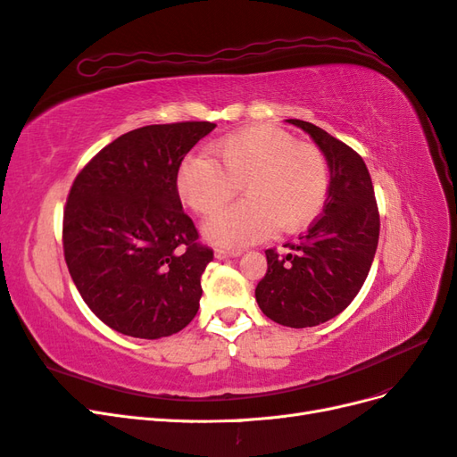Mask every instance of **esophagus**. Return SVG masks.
<instances>
[{
    "label": "esophagus",
    "instance_id": "1",
    "mask_svg": "<svg viewBox=\"0 0 457 457\" xmlns=\"http://www.w3.org/2000/svg\"><path fill=\"white\" fill-rule=\"evenodd\" d=\"M240 255H242V250H225V247L215 250L217 259H230V257H240Z\"/></svg>",
    "mask_w": 457,
    "mask_h": 457
}]
</instances>
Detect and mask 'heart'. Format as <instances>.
<instances>
[{"mask_svg": "<svg viewBox=\"0 0 457 457\" xmlns=\"http://www.w3.org/2000/svg\"><path fill=\"white\" fill-rule=\"evenodd\" d=\"M213 158L188 154L175 171L177 195L200 215H213L237 196H245L204 225L205 238L242 247L269 237L276 227L294 232L318 217L328 198L329 168L320 148L297 143L270 126L234 131L212 145Z\"/></svg>", "mask_w": 457, "mask_h": 457, "instance_id": "heart-1", "label": "heart"}]
</instances>
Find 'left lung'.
<instances>
[{
  "label": "left lung",
  "instance_id": "left-lung-1",
  "mask_svg": "<svg viewBox=\"0 0 457 457\" xmlns=\"http://www.w3.org/2000/svg\"><path fill=\"white\" fill-rule=\"evenodd\" d=\"M305 131L329 168L324 215L292 252L267 250V274L255 299L262 314L289 328L331 320L351 305L370 272L379 240V213L364 160L345 143L303 120H286Z\"/></svg>",
  "mask_w": 457,
  "mask_h": 457
}]
</instances>
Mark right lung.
Returning <instances> with one entry per match:
<instances>
[{
  "mask_svg": "<svg viewBox=\"0 0 457 457\" xmlns=\"http://www.w3.org/2000/svg\"><path fill=\"white\" fill-rule=\"evenodd\" d=\"M210 121L145 126L104 146L66 200L64 259L93 314L123 336L160 339L200 309L213 259L183 212L175 171Z\"/></svg>",
  "mask_w": 457,
  "mask_h": 457,
  "instance_id": "add662e5",
  "label": "right lung"
}]
</instances>
